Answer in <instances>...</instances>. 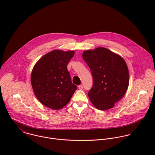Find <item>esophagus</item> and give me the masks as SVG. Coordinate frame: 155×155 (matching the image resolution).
Returning <instances> with one entry per match:
<instances>
[{
  "mask_svg": "<svg viewBox=\"0 0 155 155\" xmlns=\"http://www.w3.org/2000/svg\"><path fill=\"white\" fill-rule=\"evenodd\" d=\"M78 89H79V90H83V84H80V85H78Z\"/></svg>",
  "mask_w": 155,
  "mask_h": 155,
  "instance_id": "1",
  "label": "esophagus"
}]
</instances>
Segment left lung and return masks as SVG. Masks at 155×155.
I'll use <instances>...</instances> for the list:
<instances>
[{
	"instance_id": "1",
	"label": "left lung",
	"mask_w": 155,
	"mask_h": 155,
	"mask_svg": "<svg viewBox=\"0 0 155 155\" xmlns=\"http://www.w3.org/2000/svg\"><path fill=\"white\" fill-rule=\"evenodd\" d=\"M83 58L91 71L93 85L88 93L91 103L99 110L113 108L125 94L129 75L124 59L104 47L85 50Z\"/></svg>"
}]
</instances>
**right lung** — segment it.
Segmentation results:
<instances>
[{
    "mask_svg": "<svg viewBox=\"0 0 155 155\" xmlns=\"http://www.w3.org/2000/svg\"><path fill=\"white\" fill-rule=\"evenodd\" d=\"M74 51L53 50L42 56L34 65L31 84L37 99L45 106L59 110L67 105L77 86L71 81L67 66Z\"/></svg>",
    "mask_w": 155,
    "mask_h": 155,
    "instance_id": "1",
    "label": "right lung"
}]
</instances>
